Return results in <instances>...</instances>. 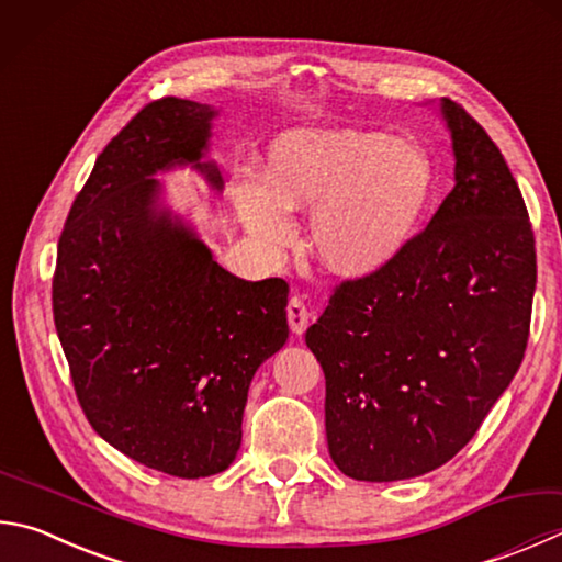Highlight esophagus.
<instances>
[{
  "label": "esophagus",
  "instance_id": "34e87169",
  "mask_svg": "<svg viewBox=\"0 0 562 562\" xmlns=\"http://www.w3.org/2000/svg\"><path fill=\"white\" fill-rule=\"evenodd\" d=\"M288 322H290V329L292 334H304L307 331V324H310V312L304 307V302L300 297H292L288 304Z\"/></svg>",
  "mask_w": 562,
  "mask_h": 562
}]
</instances>
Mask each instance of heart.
I'll use <instances>...</instances> for the list:
<instances>
[{"label":"heart","mask_w":562,"mask_h":562,"mask_svg":"<svg viewBox=\"0 0 562 562\" xmlns=\"http://www.w3.org/2000/svg\"><path fill=\"white\" fill-rule=\"evenodd\" d=\"M430 161L375 130H292L268 147L265 181L238 177L233 201L255 246L278 255L294 240L292 211H312L310 240L326 268L373 278L415 238L430 199Z\"/></svg>","instance_id":"1"}]
</instances>
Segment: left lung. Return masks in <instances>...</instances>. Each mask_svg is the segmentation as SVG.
I'll use <instances>...</instances> for the list:
<instances>
[{"label":"left lung","mask_w":562,"mask_h":562,"mask_svg":"<svg viewBox=\"0 0 562 562\" xmlns=\"http://www.w3.org/2000/svg\"><path fill=\"white\" fill-rule=\"evenodd\" d=\"M454 187L373 278L344 282L307 329L326 379V442L359 482H401L462 450L524 361L536 248L498 147L440 100Z\"/></svg>","instance_id":"obj_1"}]
</instances>
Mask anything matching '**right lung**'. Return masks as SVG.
I'll use <instances>...</instances> for the list:
<instances>
[{
	"instance_id": "right-lung-1",
	"label": "right lung",
	"mask_w": 562,
	"mask_h": 562,
	"mask_svg": "<svg viewBox=\"0 0 562 562\" xmlns=\"http://www.w3.org/2000/svg\"><path fill=\"white\" fill-rule=\"evenodd\" d=\"M218 110L149 103L112 137L58 240L54 322L80 407L115 450L157 472H226L248 387L288 341V282H248L213 260L157 177L193 169L213 191Z\"/></svg>"
}]
</instances>
